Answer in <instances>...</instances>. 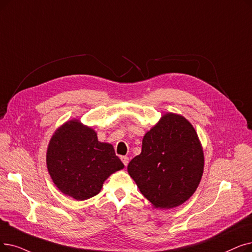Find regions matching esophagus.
Masks as SVG:
<instances>
[{
    "instance_id": "esophagus-1",
    "label": "esophagus",
    "mask_w": 252,
    "mask_h": 252,
    "mask_svg": "<svg viewBox=\"0 0 252 252\" xmlns=\"http://www.w3.org/2000/svg\"><path fill=\"white\" fill-rule=\"evenodd\" d=\"M120 158H122V160H123V162H124V165H125V166H127V163H128V158H127V157H122Z\"/></svg>"
}]
</instances>
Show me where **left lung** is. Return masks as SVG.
I'll use <instances>...</instances> for the list:
<instances>
[{"instance_id": "left-lung-1", "label": "left lung", "mask_w": 252, "mask_h": 252, "mask_svg": "<svg viewBox=\"0 0 252 252\" xmlns=\"http://www.w3.org/2000/svg\"><path fill=\"white\" fill-rule=\"evenodd\" d=\"M204 152L194 127L178 114L167 113L142 140V151L127 172L141 193L159 209L188 201L198 189Z\"/></svg>"}]
</instances>
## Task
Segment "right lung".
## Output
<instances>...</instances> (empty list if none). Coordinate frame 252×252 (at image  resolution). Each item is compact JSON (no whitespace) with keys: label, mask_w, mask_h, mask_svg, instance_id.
Instances as JSON below:
<instances>
[{"label":"right lung","mask_w":252,"mask_h":252,"mask_svg":"<svg viewBox=\"0 0 252 252\" xmlns=\"http://www.w3.org/2000/svg\"><path fill=\"white\" fill-rule=\"evenodd\" d=\"M46 163L57 188L77 201L99 193L105 180L125 167L113 146L100 142L94 130L77 119L67 122L54 132Z\"/></svg>","instance_id":"add662e5"}]
</instances>
